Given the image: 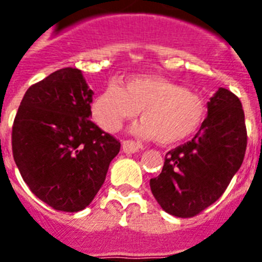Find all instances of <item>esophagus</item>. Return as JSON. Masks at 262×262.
Returning <instances> with one entry per match:
<instances>
[{
  "label": "esophagus",
  "mask_w": 262,
  "mask_h": 262,
  "mask_svg": "<svg viewBox=\"0 0 262 262\" xmlns=\"http://www.w3.org/2000/svg\"><path fill=\"white\" fill-rule=\"evenodd\" d=\"M122 148H123V152L126 154H135L139 149H142V144L134 142V140H124L122 142Z\"/></svg>",
  "instance_id": "obj_1"
}]
</instances>
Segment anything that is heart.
I'll use <instances>...</instances> for the list:
<instances>
[{
    "label": "heart",
    "instance_id": "b5f03b06",
    "mask_svg": "<svg viewBox=\"0 0 262 262\" xmlns=\"http://www.w3.org/2000/svg\"><path fill=\"white\" fill-rule=\"evenodd\" d=\"M143 119L133 133L161 144L184 142L200 131L207 117V103L201 94L154 76H134L124 86L107 85L92 103V114L99 127L117 133L126 120Z\"/></svg>",
    "mask_w": 262,
    "mask_h": 262
}]
</instances>
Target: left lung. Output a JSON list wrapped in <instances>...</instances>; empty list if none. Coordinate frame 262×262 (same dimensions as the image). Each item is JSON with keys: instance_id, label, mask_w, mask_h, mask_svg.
Segmentation results:
<instances>
[{"instance_id": "left-lung-1", "label": "left lung", "mask_w": 262, "mask_h": 262, "mask_svg": "<svg viewBox=\"0 0 262 262\" xmlns=\"http://www.w3.org/2000/svg\"><path fill=\"white\" fill-rule=\"evenodd\" d=\"M247 128L240 99L219 88L207 102V117L190 142L165 156L159 177L149 181L161 209L190 217L217 201L243 164Z\"/></svg>"}]
</instances>
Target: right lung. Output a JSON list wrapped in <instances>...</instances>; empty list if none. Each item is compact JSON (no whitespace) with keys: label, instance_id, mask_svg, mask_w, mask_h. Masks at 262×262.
I'll return each instance as SVG.
<instances>
[{"label":"right lung","instance_id":"obj_1","mask_svg":"<svg viewBox=\"0 0 262 262\" xmlns=\"http://www.w3.org/2000/svg\"><path fill=\"white\" fill-rule=\"evenodd\" d=\"M93 90L62 68L23 96L11 134L14 161L30 190L55 210L77 212L105 182L120 143L89 119Z\"/></svg>","mask_w":262,"mask_h":262}]
</instances>
